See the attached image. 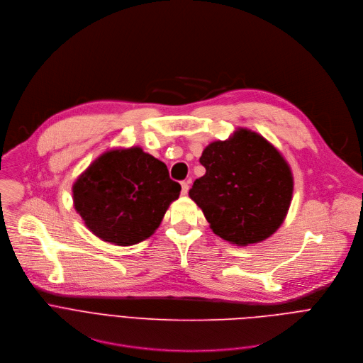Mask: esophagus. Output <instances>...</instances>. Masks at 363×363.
<instances>
[{
  "instance_id": "obj_1",
  "label": "esophagus",
  "mask_w": 363,
  "mask_h": 363,
  "mask_svg": "<svg viewBox=\"0 0 363 363\" xmlns=\"http://www.w3.org/2000/svg\"><path fill=\"white\" fill-rule=\"evenodd\" d=\"M188 189H189L188 184H186V182H181V194H182V195H186V194H188Z\"/></svg>"
}]
</instances>
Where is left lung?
I'll list each match as a JSON object with an SVG mask.
<instances>
[{"label":"left lung","mask_w":363,"mask_h":363,"mask_svg":"<svg viewBox=\"0 0 363 363\" xmlns=\"http://www.w3.org/2000/svg\"><path fill=\"white\" fill-rule=\"evenodd\" d=\"M205 175L189 189L210 228L235 245L257 244L284 223L293 198V172L263 135L237 128L202 150Z\"/></svg>","instance_id":"8db88e82"}]
</instances>
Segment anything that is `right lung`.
Listing matches in <instances>:
<instances>
[{
	"mask_svg": "<svg viewBox=\"0 0 363 363\" xmlns=\"http://www.w3.org/2000/svg\"><path fill=\"white\" fill-rule=\"evenodd\" d=\"M179 192L167 165L140 146L105 150L72 185L74 210L89 231L121 247L157 231Z\"/></svg>",
	"mask_w": 363,
	"mask_h": 363,
	"instance_id": "obj_1",
	"label": "right lung"
}]
</instances>
